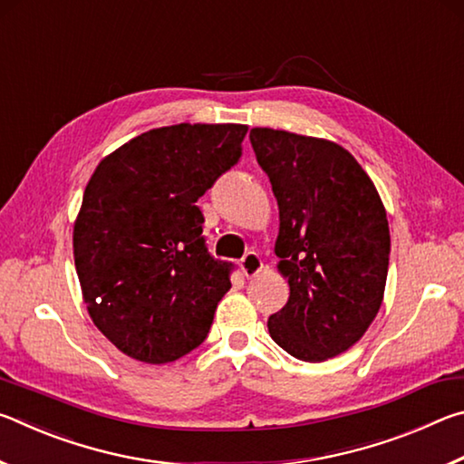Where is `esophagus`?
I'll return each instance as SVG.
<instances>
[{"mask_svg": "<svg viewBox=\"0 0 464 464\" xmlns=\"http://www.w3.org/2000/svg\"><path fill=\"white\" fill-rule=\"evenodd\" d=\"M262 268H264V262H262V257L256 254V251H247V254L243 256L241 270H243V274H246V278L257 276V274L262 272Z\"/></svg>", "mask_w": 464, "mask_h": 464, "instance_id": "esophagus-1", "label": "esophagus"}]
</instances>
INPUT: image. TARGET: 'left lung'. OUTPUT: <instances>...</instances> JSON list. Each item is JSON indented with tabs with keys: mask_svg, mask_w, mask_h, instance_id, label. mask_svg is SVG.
Masks as SVG:
<instances>
[{
	"mask_svg": "<svg viewBox=\"0 0 464 464\" xmlns=\"http://www.w3.org/2000/svg\"><path fill=\"white\" fill-rule=\"evenodd\" d=\"M249 140L278 200V270L290 286L268 332L290 356L324 362L352 348L381 309L387 213L372 179L332 140L274 129H251Z\"/></svg>",
	"mask_w": 464,
	"mask_h": 464,
	"instance_id": "8db88e82",
	"label": "left lung"
}]
</instances>
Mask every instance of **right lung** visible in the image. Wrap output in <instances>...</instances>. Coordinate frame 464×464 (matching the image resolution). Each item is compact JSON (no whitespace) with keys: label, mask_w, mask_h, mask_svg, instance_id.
<instances>
[{"label":"right lung","mask_w":464,"mask_h":464,"mask_svg":"<svg viewBox=\"0 0 464 464\" xmlns=\"http://www.w3.org/2000/svg\"><path fill=\"white\" fill-rule=\"evenodd\" d=\"M246 124L147 130L100 161L73 227L83 301L96 327L147 364L186 356L207 340L231 288L196 200L241 157Z\"/></svg>","instance_id":"add662e5"}]
</instances>
